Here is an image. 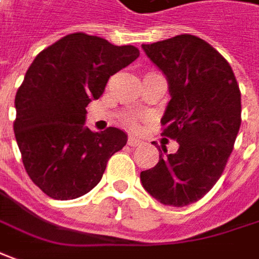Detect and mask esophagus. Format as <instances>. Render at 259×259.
I'll return each mask as SVG.
<instances>
[{"label":"esophagus","instance_id":"1","mask_svg":"<svg viewBox=\"0 0 259 259\" xmlns=\"http://www.w3.org/2000/svg\"><path fill=\"white\" fill-rule=\"evenodd\" d=\"M141 144H142V141L138 140V138H135V137H130V138H128V145H130V147H140Z\"/></svg>","mask_w":259,"mask_h":259}]
</instances>
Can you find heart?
<instances>
[{"label":"heart","instance_id":"1","mask_svg":"<svg viewBox=\"0 0 259 259\" xmlns=\"http://www.w3.org/2000/svg\"><path fill=\"white\" fill-rule=\"evenodd\" d=\"M126 124H128L130 126H135L137 125V121L133 118H130V119H126Z\"/></svg>","mask_w":259,"mask_h":259}]
</instances>
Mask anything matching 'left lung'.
Returning a JSON list of instances; mask_svg holds the SVG:
<instances>
[{"label":"left lung","instance_id":"obj_1","mask_svg":"<svg viewBox=\"0 0 259 259\" xmlns=\"http://www.w3.org/2000/svg\"><path fill=\"white\" fill-rule=\"evenodd\" d=\"M142 49L167 80L162 135L179 149L167 153L162 147L141 183L162 204L183 207L220 179L241 125V93L227 60L200 37L185 33Z\"/></svg>","mask_w":259,"mask_h":259}]
</instances>
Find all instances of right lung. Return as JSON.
<instances>
[{"instance_id": "right-lung-1", "label": "right lung", "mask_w": 259, "mask_h": 259, "mask_svg": "<svg viewBox=\"0 0 259 259\" xmlns=\"http://www.w3.org/2000/svg\"><path fill=\"white\" fill-rule=\"evenodd\" d=\"M138 56L135 46L77 32L32 62L15 96L14 133L26 174L49 197L72 200L89 193L108 159L124 148V131L110 126L93 133L84 125L85 107Z\"/></svg>"}]
</instances>
